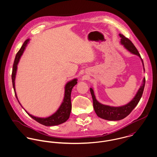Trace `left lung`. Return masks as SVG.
<instances>
[{
    "mask_svg": "<svg viewBox=\"0 0 157 157\" xmlns=\"http://www.w3.org/2000/svg\"><path fill=\"white\" fill-rule=\"evenodd\" d=\"M119 36L121 38V44H122L124 48L128 50L129 52L137 55L139 56L141 60L143 69L144 71V67L142 58L140 55L139 51L137 48L133 44V43L126 37L122 34H119ZM145 85V78H143L142 84L140 87L137 93H136L134 98L127 104L121 106H112L109 105L102 104L99 102L96 99V96L94 95V93L93 89L90 88V93L93 98V107L95 113L97 116L100 118H102L105 120L107 121H120L123 119L125 118L128 116L131 112L134 109V108L137 106L142 96L144 88Z\"/></svg>",
    "mask_w": 157,
    "mask_h": 157,
    "instance_id": "8db88e82",
    "label": "left lung"
}]
</instances>
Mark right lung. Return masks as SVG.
I'll list each match as a JSON object with an SVG mask.
<instances>
[{
  "label": "right lung",
  "mask_w": 157,
  "mask_h": 157,
  "mask_svg": "<svg viewBox=\"0 0 157 157\" xmlns=\"http://www.w3.org/2000/svg\"><path fill=\"white\" fill-rule=\"evenodd\" d=\"M29 39H27L23 43V46L19 50L17 53L16 54L14 64H13V72H12V82H13V86L14 88V93H15V96L17 99L18 103L20 104V102L18 101L17 98V96L16 92V88H15V79H16V75L17 73V65L18 64V62L20 61V59L21 58V56L23 55L24 52V51L25 50V48L27 46V44L29 41ZM78 79L76 78L73 79L69 81L65 86V91H64V99L63 101V102L61 103V105L59 106V108L57 109V111L53 113L52 115L46 117V118H41V117H35L29 113H28L25 109V111L27 113V114L31 117L33 119H34L36 122L40 123V124H42L44 126H55V125H58L60 124L63 123H64L66 122L69 117H70V112L71 109V92L73 87H74L76 84L78 83L77 82ZM23 108V106H21ZM24 109V108H23Z\"/></svg>",
  "instance_id": "obj_1"
}]
</instances>
